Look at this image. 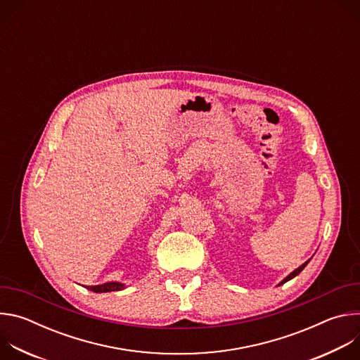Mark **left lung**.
<instances>
[{"label":"left lung","mask_w":360,"mask_h":360,"mask_svg":"<svg viewBox=\"0 0 360 360\" xmlns=\"http://www.w3.org/2000/svg\"><path fill=\"white\" fill-rule=\"evenodd\" d=\"M307 264H309V261H307V262H304V264H303V265H302V266H299V268H297V269H295V271H293V272H292V274H290V275H289V276H286V278H285V279H283V281H282V282H281V283H279V285H282V283H285V282H288V281H290V279H292V278H295V276H296V275H299V274H300V272H302V271H303V268H304V266H306V265H307Z\"/></svg>","instance_id":"left-lung-1"}]
</instances>
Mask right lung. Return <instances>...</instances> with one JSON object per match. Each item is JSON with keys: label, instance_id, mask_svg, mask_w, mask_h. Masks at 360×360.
Here are the masks:
<instances>
[{"label": "right lung", "instance_id": "add662e5", "mask_svg": "<svg viewBox=\"0 0 360 360\" xmlns=\"http://www.w3.org/2000/svg\"><path fill=\"white\" fill-rule=\"evenodd\" d=\"M125 285L120 283V282H107V283H102V285H96V286H89L88 289L96 293H102V292H114V290H121L124 289Z\"/></svg>", "mask_w": 360, "mask_h": 360}]
</instances>
